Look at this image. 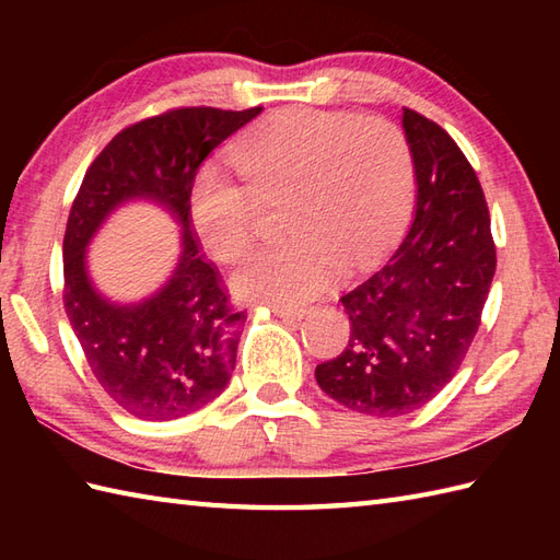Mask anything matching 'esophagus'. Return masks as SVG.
<instances>
[{"label":"esophagus","mask_w":560,"mask_h":560,"mask_svg":"<svg viewBox=\"0 0 560 560\" xmlns=\"http://www.w3.org/2000/svg\"><path fill=\"white\" fill-rule=\"evenodd\" d=\"M271 313L283 319H295L305 315V307H283V305H271Z\"/></svg>","instance_id":"esophagus-1"}]
</instances>
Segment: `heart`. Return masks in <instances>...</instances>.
<instances>
[{
  "mask_svg": "<svg viewBox=\"0 0 560 560\" xmlns=\"http://www.w3.org/2000/svg\"><path fill=\"white\" fill-rule=\"evenodd\" d=\"M233 163L245 185L213 168L197 177V233L223 265H241L265 205L289 197L293 235L235 279L245 299L283 307L329 289L343 265H371L399 231L413 183L407 135L380 115L279 110L235 141Z\"/></svg>",
  "mask_w": 560,
  "mask_h": 560,
  "instance_id": "b5f03b06",
  "label": "heart"
}]
</instances>
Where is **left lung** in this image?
<instances>
[{
	"label": "left lung",
	"mask_w": 560,
	"mask_h": 560,
	"mask_svg": "<svg viewBox=\"0 0 560 560\" xmlns=\"http://www.w3.org/2000/svg\"><path fill=\"white\" fill-rule=\"evenodd\" d=\"M416 168L413 223L392 257L341 295L349 343L315 368L317 385L368 416H404L431 401L467 355L495 273L483 189L443 127L404 108Z\"/></svg>",
	"instance_id": "obj_1"
}]
</instances>
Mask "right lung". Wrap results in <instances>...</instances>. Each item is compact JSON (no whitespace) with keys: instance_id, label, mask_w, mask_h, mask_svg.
I'll use <instances>...</instances> for the list:
<instances>
[{"instance_id":"obj_1","label":"right lung","mask_w":560,"mask_h":560,"mask_svg":"<svg viewBox=\"0 0 560 560\" xmlns=\"http://www.w3.org/2000/svg\"><path fill=\"white\" fill-rule=\"evenodd\" d=\"M261 108H171L127 125L89 165L65 231V311L98 385L144 421H171L207 407L229 385L245 311L192 229L189 197L201 161ZM151 196L184 223V257L151 302L117 308L90 289L82 249L125 198Z\"/></svg>"}]
</instances>
